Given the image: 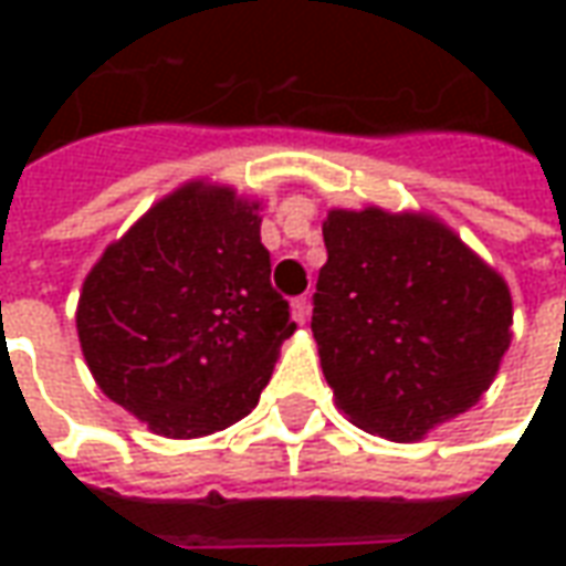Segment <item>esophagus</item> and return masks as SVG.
<instances>
[{"label": "esophagus", "instance_id": "1", "mask_svg": "<svg viewBox=\"0 0 566 566\" xmlns=\"http://www.w3.org/2000/svg\"><path fill=\"white\" fill-rule=\"evenodd\" d=\"M291 308H294L296 324H306V321H308V300H306V296H296L294 303H291Z\"/></svg>", "mask_w": 566, "mask_h": 566}]
</instances>
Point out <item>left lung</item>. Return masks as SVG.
Returning <instances> with one entry per match:
<instances>
[{
    "label": "left lung",
    "instance_id": "obj_1",
    "mask_svg": "<svg viewBox=\"0 0 566 566\" xmlns=\"http://www.w3.org/2000/svg\"><path fill=\"white\" fill-rule=\"evenodd\" d=\"M324 245L312 333L336 406L394 442L467 412L510 348L497 272L421 214L336 209Z\"/></svg>",
    "mask_w": 566,
    "mask_h": 566
}]
</instances>
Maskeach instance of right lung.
Here are the masks:
<instances>
[{
	"mask_svg": "<svg viewBox=\"0 0 566 566\" xmlns=\"http://www.w3.org/2000/svg\"><path fill=\"white\" fill-rule=\"evenodd\" d=\"M270 272L258 202L230 187L175 190L84 282L78 339L96 385L163 437L235 424L296 327Z\"/></svg>",
	"mask_w": 566,
	"mask_h": 566,
	"instance_id": "obj_1",
	"label": "right lung"
}]
</instances>
